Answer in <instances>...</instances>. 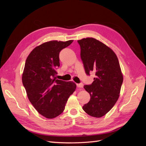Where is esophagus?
I'll return each mask as SVG.
<instances>
[{"label": "esophagus", "mask_w": 146, "mask_h": 146, "mask_svg": "<svg viewBox=\"0 0 146 146\" xmlns=\"http://www.w3.org/2000/svg\"><path fill=\"white\" fill-rule=\"evenodd\" d=\"M76 85H77V86H78V87L80 88H83V83H79V84H77Z\"/></svg>", "instance_id": "obj_1"}]
</instances>
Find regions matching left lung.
Segmentation results:
<instances>
[{
    "instance_id": "1",
    "label": "left lung",
    "mask_w": 146,
    "mask_h": 146,
    "mask_svg": "<svg viewBox=\"0 0 146 146\" xmlns=\"http://www.w3.org/2000/svg\"><path fill=\"white\" fill-rule=\"evenodd\" d=\"M78 42L86 74H95L92 84L84 85L90 100L83 109L92 117H101L111 109L119 97L123 75L119 60L110 48L96 39L83 38Z\"/></svg>"
}]
</instances>
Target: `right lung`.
<instances>
[{"label":"right lung","instance_id":"right-lung-1","mask_svg":"<svg viewBox=\"0 0 146 146\" xmlns=\"http://www.w3.org/2000/svg\"><path fill=\"white\" fill-rule=\"evenodd\" d=\"M51 41L37 46L27 56L22 77L27 97L38 112L48 119L64 110L68 98L75 91L73 82L57 80L60 52L73 42Z\"/></svg>","mask_w":146,"mask_h":146}]
</instances>
